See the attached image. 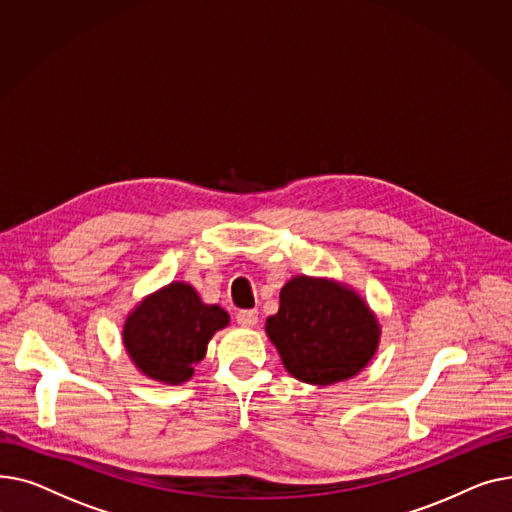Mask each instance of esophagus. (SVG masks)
I'll return each instance as SVG.
<instances>
[{"label": "esophagus", "mask_w": 512, "mask_h": 512, "mask_svg": "<svg viewBox=\"0 0 512 512\" xmlns=\"http://www.w3.org/2000/svg\"><path fill=\"white\" fill-rule=\"evenodd\" d=\"M235 320H237L239 326H246V328L256 326V322H258V310H239V312L235 314Z\"/></svg>", "instance_id": "esophagus-1"}]
</instances>
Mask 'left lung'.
<instances>
[{
    "instance_id": "left-lung-1",
    "label": "left lung",
    "mask_w": 512,
    "mask_h": 512,
    "mask_svg": "<svg viewBox=\"0 0 512 512\" xmlns=\"http://www.w3.org/2000/svg\"><path fill=\"white\" fill-rule=\"evenodd\" d=\"M266 335L293 378L328 386L368 366L380 326L353 289L299 275L281 289V306L266 318Z\"/></svg>"
}]
</instances>
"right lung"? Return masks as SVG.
Returning a JSON list of instances; mask_svg holds the SVG:
<instances>
[{
	"instance_id": "obj_1",
	"label": "right lung",
	"mask_w": 512,
	"mask_h": 512,
	"mask_svg": "<svg viewBox=\"0 0 512 512\" xmlns=\"http://www.w3.org/2000/svg\"><path fill=\"white\" fill-rule=\"evenodd\" d=\"M227 324L229 314L223 308L202 304L192 285L173 281L130 312L124 345L144 376L182 384L192 378L208 341Z\"/></svg>"
}]
</instances>
